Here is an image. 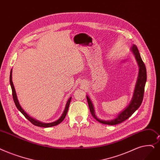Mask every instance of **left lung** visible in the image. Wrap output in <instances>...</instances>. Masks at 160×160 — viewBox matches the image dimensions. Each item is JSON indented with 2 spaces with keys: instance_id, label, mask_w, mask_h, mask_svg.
Here are the masks:
<instances>
[{
  "instance_id": "1",
  "label": "left lung",
  "mask_w": 160,
  "mask_h": 160,
  "mask_svg": "<svg viewBox=\"0 0 160 160\" xmlns=\"http://www.w3.org/2000/svg\"><path fill=\"white\" fill-rule=\"evenodd\" d=\"M131 51L134 53L135 58L137 61L138 65L139 66V72H138V76L133 98H132L130 104L127 107V108L123 110L122 112L120 113V114L116 117V118L114 120L110 121L101 120H99V118H97V116H95L93 104L91 100L89 99L88 96L86 97L89 108L90 110V112H91L92 116L95 120H97L101 123L113 126V125H116L124 122L135 112V111L138 108V107L141 106L142 102L144 92V86L146 82H147V69H146L145 65L141 58V55L139 52L138 50V48L135 45H133V47H132Z\"/></svg>"
}]
</instances>
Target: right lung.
<instances>
[{
  "instance_id": "right-lung-1",
  "label": "right lung",
  "mask_w": 160,
  "mask_h": 160,
  "mask_svg": "<svg viewBox=\"0 0 160 160\" xmlns=\"http://www.w3.org/2000/svg\"><path fill=\"white\" fill-rule=\"evenodd\" d=\"M10 85H11V88H12V97H13V101H14L15 102V105L16 106V107L18 108V109L21 112H22L23 116L26 118L28 120L29 122H31L33 125H34V126H38V127H42V128H49V127H53V126H57V125H58L59 123H60L62 121H63L67 115V111H68V107H69V105H70V102H71V99L72 97H70L69 98V99L68 100L67 102V105H66V107H65V110L64 112L63 113V114H62V116H61V118L59 119H58L57 121H55L54 122H52V123H42L39 121H37L35 119L32 118L30 117L28 114H27L25 111L23 110V109L22 108V107L20 106L19 103L18 102V98H17V95H16V91H15V88H14V86H13V82H12V70L10 71Z\"/></svg>"
}]
</instances>
